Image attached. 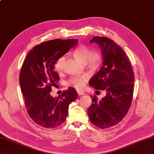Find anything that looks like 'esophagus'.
I'll use <instances>...</instances> for the list:
<instances>
[{
    "mask_svg": "<svg viewBox=\"0 0 154 154\" xmlns=\"http://www.w3.org/2000/svg\"><path fill=\"white\" fill-rule=\"evenodd\" d=\"M77 94L79 96H82V95H85V93L82 91H77Z\"/></svg>",
    "mask_w": 154,
    "mask_h": 154,
    "instance_id": "esophagus-1",
    "label": "esophagus"
}]
</instances>
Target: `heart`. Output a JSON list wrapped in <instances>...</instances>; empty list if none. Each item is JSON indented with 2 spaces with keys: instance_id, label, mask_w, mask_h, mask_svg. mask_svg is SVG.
<instances>
[{
  "instance_id": "b5f03b06",
  "label": "heart",
  "mask_w": 154,
  "mask_h": 154,
  "mask_svg": "<svg viewBox=\"0 0 154 154\" xmlns=\"http://www.w3.org/2000/svg\"><path fill=\"white\" fill-rule=\"evenodd\" d=\"M73 56L82 62L86 68L90 70L96 69L100 65L101 56L99 52H94L89 47L85 45H80L77 47L73 51ZM65 58L63 57L57 60L54 64V69L58 72H60L64 69ZM87 77L85 75L70 78L67 81L68 86H73L77 89H81L84 87L85 81Z\"/></svg>"
}]
</instances>
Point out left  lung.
I'll return each mask as SVG.
<instances>
[{"label":"left lung","instance_id":"1","mask_svg":"<svg viewBox=\"0 0 154 154\" xmlns=\"http://www.w3.org/2000/svg\"><path fill=\"white\" fill-rule=\"evenodd\" d=\"M90 43L99 45L103 66L90 79L89 84L96 90H105L106 96L99 101L92 96L88 115L97 127L109 128L119 123L128 113L131 104L135 77L125 52L112 39L96 36Z\"/></svg>","mask_w":154,"mask_h":154}]
</instances>
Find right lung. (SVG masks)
<instances>
[{
	"mask_svg": "<svg viewBox=\"0 0 154 154\" xmlns=\"http://www.w3.org/2000/svg\"><path fill=\"white\" fill-rule=\"evenodd\" d=\"M78 43V39H56L35 46L26 55L19 75V84L30 117L45 128H54L64 123L69 105L77 98L75 88L53 97L51 86L60 79L54 72L58 59Z\"/></svg>",
	"mask_w": 154,
	"mask_h": 154,
	"instance_id": "right-lung-1",
	"label": "right lung"
}]
</instances>
